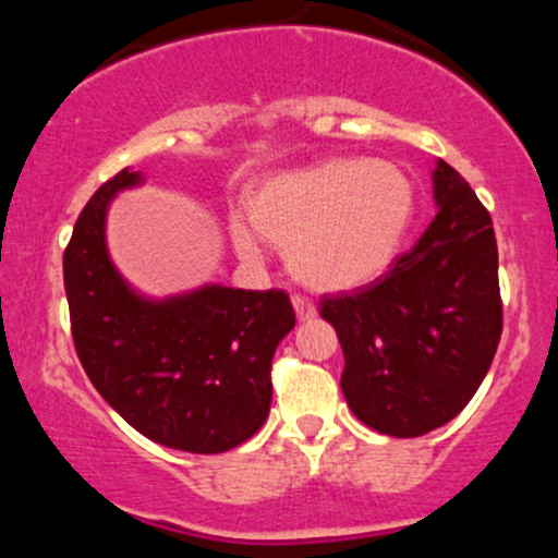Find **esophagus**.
Returning <instances> with one entry per match:
<instances>
[{
	"label": "esophagus",
	"mask_w": 558,
	"mask_h": 558,
	"mask_svg": "<svg viewBox=\"0 0 558 558\" xmlns=\"http://www.w3.org/2000/svg\"><path fill=\"white\" fill-rule=\"evenodd\" d=\"M291 304H293V310H296V317L301 319V323H306V319H315L317 317L315 304H312V301H306L304 296H293Z\"/></svg>",
	"instance_id": "obj_1"
}]
</instances>
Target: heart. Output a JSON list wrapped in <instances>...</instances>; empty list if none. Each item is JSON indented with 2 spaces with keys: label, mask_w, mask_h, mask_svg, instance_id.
Segmentation results:
<instances>
[{
  "label": "heart",
  "mask_w": 558,
  "mask_h": 558,
  "mask_svg": "<svg viewBox=\"0 0 558 558\" xmlns=\"http://www.w3.org/2000/svg\"><path fill=\"white\" fill-rule=\"evenodd\" d=\"M417 215V189L386 159H328L267 178L246 196V219L230 239L243 259L262 241L283 248L288 267L315 291H354L390 270Z\"/></svg>",
  "instance_id": "obj_1"
}]
</instances>
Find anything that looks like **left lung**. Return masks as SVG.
Returning a JSON list of instances; mask_svg holds the SVG:
<instances>
[{
  "label": "left lung",
  "mask_w": 558,
  "mask_h": 558,
  "mask_svg": "<svg viewBox=\"0 0 558 558\" xmlns=\"http://www.w3.org/2000/svg\"><path fill=\"white\" fill-rule=\"evenodd\" d=\"M433 196L438 215L412 252L360 291L319 299L343 349L349 409L393 438H417L462 412L504 325L488 209L444 159Z\"/></svg>",
  "instance_id": "1"
}]
</instances>
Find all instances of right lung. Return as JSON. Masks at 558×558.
<instances>
[{"label": "right lung", "instance_id": "1", "mask_svg": "<svg viewBox=\"0 0 558 558\" xmlns=\"http://www.w3.org/2000/svg\"><path fill=\"white\" fill-rule=\"evenodd\" d=\"M144 183L120 170L88 198L62 270L75 351L88 380L128 425L159 446L222 453L265 425L270 367L296 325L286 291L202 286L149 299L107 252V209Z\"/></svg>", "mask_w": 558, "mask_h": 558}]
</instances>
